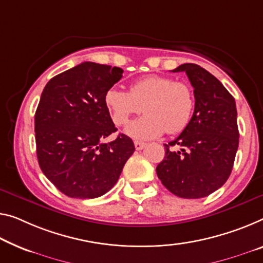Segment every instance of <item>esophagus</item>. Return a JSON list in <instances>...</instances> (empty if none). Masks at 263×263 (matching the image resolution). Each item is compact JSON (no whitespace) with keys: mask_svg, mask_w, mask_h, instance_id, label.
Listing matches in <instances>:
<instances>
[{"mask_svg":"<svg viewBox=\"0 0 263 263\" xmlns=\"http://www.w3.org/2000/svg\"><path fill=\"white\" fill-rule=\"evenodd\" d=\"M134 144H135V149L136 151H142V149L144 148L145 143L144 142H141V141H134Z\"/></svg>","mask_w":263,"mask_h":263,"instance_id":"obj_1","label":"esophagus"}]
</instances>
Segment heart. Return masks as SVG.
Instances as JSON below:
<instances>
[{
  "label": "heart",
  "instance_id": "obj_1",
  "mask_svg": "<svg viewBox=\"0 0 263 263\" xmlns=\"http://www.w3.org/2000/svg\"><path fill=\"white\" fill-rule=\"evenodd\" d=\"M194 94L187 83L161 75H149L132 83L129 91L110 89L106 104L116 126H126L133 116L147 111L127 133L136 139H152L168 132L176 134L188 126L194 110Z\"/></svg>",
  "mask_w": 263,
  "mask_h": 263
}]
</instances>
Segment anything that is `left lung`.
<instances>
[{
    "label": "left lung",
    "instance_id": "1",
    "mask_svg": "<svg viewBox=\"0 0 263 263\" xmlns=\"http://www.w3.org/2000/svg\"><path fill=\"white\" fill-rule=\"evenodd\" d=\"M173 71H185L195 108L188 126L164 144L156 173L174 195L201 199L221 188L232 173L240 136L236 104L223 84L197 64H181Z\"/></svg>",
    "mask_w": 263,
    "mask_h": 263
}]
</instances>
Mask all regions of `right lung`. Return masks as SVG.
<instances>
[{"label":"right lung","mask_w":263,"mask_h":263,"mask_svg":"<svg viewBox=\"0 0 263 263\" xmlns=\"http://www.w3.org/2000/svg\"><path fill=\"white\" fill-rule=\"evenodd\" d=\"M119 67L83 62L46 84L35 112L36 154L48 180L74 199L102 196L118 182L135 152L120 134L106 104L108 90L122 78Z\"/></svg>","instance_id":"right-lung-1"}]
</instances>
